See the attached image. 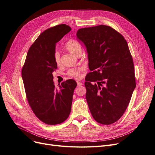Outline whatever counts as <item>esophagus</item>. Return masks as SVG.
<instances>
[{
  "instance_id": "obj_1",
  "label": "esophagus",
  "mask_w": 155,
  "mask_h": 155,
  "mask_svg": "<svg viewBox=\"0 0 155 155\" xmlns=\"http://www.w3.org/2000/svg\"><path fill=\"white\" fill-rule=\"evenodd\" d=\"M77 84H78V86H81L82 84H83V83H81V82H80V81H77Z\"/></svg>"
}]
</instances>
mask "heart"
Returning a JSON list of instances; mask_svg holds the SVG:
<instances>
[{
  "mask_svg": "<svg viewBox=\"0 0 155 155\" xmlns=\"http://www.w3.org/2000/svg\"><path fill=\"white\" fill-rule=\"evenodd\" d=\"M65 48L68 51L72 53V54L78 55L79 53H81V48L79 44L74 40H69L65 44ZM54 59L55 63L57 65H59L60 64V53L58 51H55L54 54ZM81 68H73V69H70L67 71V75L74 78L75 79H79L81 76Z\"/></svg>",
  "mask_w": 155,
  "mask_h": 155,
  "instance_id": "obj_1",
  "label": "heart"
}]
</instances>
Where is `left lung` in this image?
<instances>
[{
	"instance_id": "left-lung-1",
	"label": "left lung",
	"mask_w": 155,
	"mask_h": 155,
	"mask_svg": "<svg viewBox=\"0 0 155 155\" xmlns=\"http://www.w3.org/2000/svg\"><path fill=\"white\" fill-rule=\"evenodd\" d=\"M76 35L88 53L91 72L84 85L91 115L101 124H112L124 114L136 86L127 42L116 30L103 25L80 28Z\"/></svg>"
}]
</instances>
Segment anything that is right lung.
<instances>
[{"instance_id": "1", "label": "right lung", "mask_w": 155, "mask_h": 155, "mask_svg": "<svg viewBox=\"0 0 155 155\" xmlns=\"http://www.w3.org/2000/svg\"><path fill=\"white\" fill-rule=\"evenodd\" d=\"M65 24L42 32L28 49L21 71L26 97L35 115L48 125L63 123L69 117L77 83L68 79L55 88L53 72L57 69L54 59L56 43L69 32Z\"/></svg>"}]
</instances>
